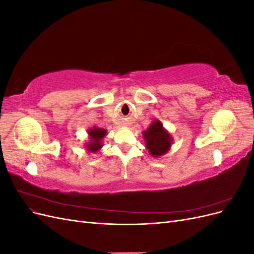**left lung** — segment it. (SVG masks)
<instances>
[{"mask_svg":"<svg viewBox=\"0 0 254 254\" xmlns=\"http://www.w3.org/2000/svg\"><path fill=\"white\" fill-rule=\"evenodd\" d=\"M146 148L153 158L163 156L172 146V136L160 121H153L147 130L143 131Z\"/></svg>","mask_w":254,"mask_h":254,"instance_id":"obj_1","label":"left lung"}]
</instances>
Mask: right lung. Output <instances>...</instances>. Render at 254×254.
<instances>
[{
  "label": "right lung",
  "mask_w": 254,
  "mask_h": 254,
  "mask_svg": "<svg viewBox=\"0 0 254 254\" xmlns=\"http://www.w3.org/2000/svg\"><path fill=\"white\" fill-rule=\"evenodd\" d=\"M88 134L90 136L89 137L90 141L86 145L87 150H89L91 152L98 151L99 149L103 147L102 140L104 139V136L107 134V130L103 129V128L93 127V128L89 129Z\"/></svg>",
  "instance_id": "obj_1"
}]
</instances>
